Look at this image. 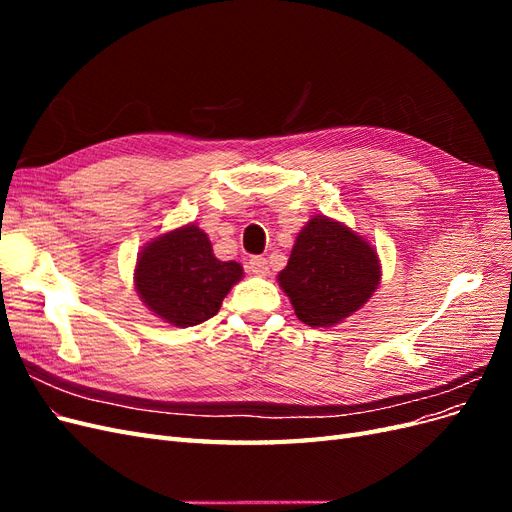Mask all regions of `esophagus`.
Returning a JSON list of instances; mask_svg holds the SVG:
<instances>
[{
    "label": "esophagus",
    "instance_id": "obj_1",
    "mask_svg": "<svg viewBox=\"0 0 512 512\" xmlns=\"http://www.w3.org/2000/svg\"><path fill=\"white\" fill-rule=\"evenodd\" d=\"M247 271H250L252 275H258V277L267 275V273H269V262H267V258L252 256L250 260H247Z\"/></svg>",
    "mask_w": 512,
    "mask_h": 512
}]
</instances>
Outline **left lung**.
Returning <instances> with one entry per match:
<instances>
[{"label":"left lung","instance_id":"8db88e82","mask_svg":"<svg viewBox=\"0 0 512 512\" xmlns=\"http://www.w3.org/2000/svg\"><path fill=\"white\" fill-rule=\"evenodd\" d=\"M297 318L309 327H333L361 309L380 284L374 247L342 222L309 220L277 275Z\"/></svg>","mask_w":512,"mask_h":512}]
</instances>
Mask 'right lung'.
<instances>
[{
    "instance_id": "1",
    "label": "right lung",
    "mask_w": 512,
    "mask_h": 512,
    "mask_svg": "<svg viewBox=\"0 0 512 512\" xmlns=\"http://www.w3.org/2000/svg\"><path fill=\"white\" fill-rule=\"evenodd\" d=\"M241 277L239 262L215 258L209 237L194 224L153 239L134 269L143 303L175 327H194L213 318Z\"/></svg>"
}]
</instances>
